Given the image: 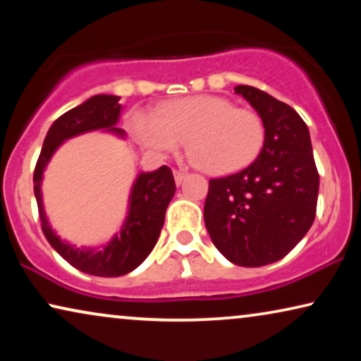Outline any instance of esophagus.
Returning a JSON list of instances; mask_svg holds the SVG:
<instances>
[{
    "mask_svg": "<svg viewBox=\"0 0 361 361\" xmlns=\"http://www.w3.org/2000/svg\"><path fill=\"white\" fill-rule=\"evenodd\" d=\"M185 172L184 171H174V179H176V184L177 185H180L182 184V180H184L185 179Z\"/></svg>",
    "mask_w": 361,
    "mask_h": 361,
    "instance_id": "esophagus-1",
    "label": "esophagus"
}]
</instances>
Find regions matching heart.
Returning a JSON list of instances; mask_svg holds the SVG:
<instances>
[{
	"instance_id": "heart-1",
	"label": "heart",
	"mask_w": 361,
	"mask_h": 361,
	"mask_svg": "<svg viewBox=\"0 0 361 361\" xmlns=\"http://www.w3.org/2000/svg\"><path fill=\"white\" fill-rule=\"evenodd\" d=\"M130 128L140 145L159 154H171L187 141L190 161L215 176L245 169L259 156L266 140L258 113L216 95L180 98L157 113L137 111Z\"/></svg>"
}]
</instances>
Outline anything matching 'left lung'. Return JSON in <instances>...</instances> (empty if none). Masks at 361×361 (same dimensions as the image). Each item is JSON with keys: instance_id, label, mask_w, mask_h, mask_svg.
Returning <instances> with one entry per match:
<instances>
[{"instance_id": "left-lung-1", "label": "left lung", "mask_w": 361, "mask_h": 361, "mask_svg": "<svg viewBox=\"0 0 361 361\" xmlns=\"http://www.w3.org/2000/svg\"><path fill=\"white\" fill-rule=\"evenodd\" d=\"M235 93L263 118L264 146L243 171L210 179L204 216L226 259L258 268L284 258L312 226L319 172L307 125L294 108L250 85Z\"/></svg>"}]
</instances>
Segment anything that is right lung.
<instances>
[{
	"instance_id": "1",
	"label": "right lung",
	"mask_w": 361,
	"mask_h": 361,
	"mask_svg": "<svg viewBox=\"0 0 361 361\" xmlns=\"http://www.w3.org/2000/svg\"><path fill=\"white\" fill-rule=\"evenodd\" d=\"M118 100L120 97L115 95H95L59 116L49 128L41 154L36 162V169H34V194H36L44 236L52 248L73 268L87 274L102 276V278H116V276L128 274L149 256L164 225L167 205L176 194L172 171L167 166H162L154 172L140 174L133 185L130 212H128L123 230L102 250L73 248L63 243L54 233L42 209L41 180L49 159L62 141L80 133L102 130V128H108L110 131L121 135V130L113 128L121 110Z\"/></svg>"
}]
</instances>
